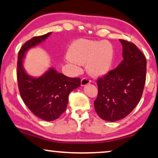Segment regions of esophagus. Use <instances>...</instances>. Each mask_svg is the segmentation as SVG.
<instances>
[{
	"label": "esophagus",
	"instance_id": "34e87169",
	"mask_svg": "<svg viewBox=\"0 0 158 158\" xmlns=\"http://www.w3.org/2000/svg\"><path fill=\"white\" fill-rule=\"evenodd\" d=\"M90 83H91L90 80L88 79V78H85H85H83L81 81V86H85V85L89 84Z\"/></svg>",
	"mask_w": 158,
	"mask_h": 158
}]
</instances>
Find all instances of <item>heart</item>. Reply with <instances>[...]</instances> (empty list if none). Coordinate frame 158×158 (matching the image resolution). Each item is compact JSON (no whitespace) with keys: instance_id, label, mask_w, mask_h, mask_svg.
Listing matches in <instances>:
<instances>
[{"instance_id":"1","label":"heart","mask_w":158,"mask_h":158,"mask_svg":"<svg viewBox=\"0 0 158 158\" xmlns=\"http://www.w3.org/2000/svg\"><path fill=\"white\" fill-rule=\"evenodd\" d=\"M66 61L77 67L87 64V69L93 76L106 75L111 69L114 61V50L108 41L76 40L68 50Z\"/></svg>"}]
</instances>
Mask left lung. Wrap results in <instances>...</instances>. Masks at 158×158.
<instances>
[{
	"mask_svg": "<svg viewBox=\"0 0 158 158\" xmlns=\"http://www.w3.org/2000/svg\"><path fill=\"white\" fill-rule=\"evenodd\" d=\"M123 60L116 69L97 81L94 101L97 114L103 120L116 122L126 117L141 98L146 81L147 60L135 44L119 40Z\"/></svg>",
	"mask_w": 158,
	"mask_h": 158,
	"instance_id": "8db88e82",
	"label": "left lung"
}]
</instances>
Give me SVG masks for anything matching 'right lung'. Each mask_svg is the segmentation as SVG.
Returning a JSON list of instances; mask_svg holds the SVG:
<instances>
[{
	"label": "right lung",
	"mask_w": 158,
	"mask_h": 158,
	"mask_svg": "<svg viewBox=\"0 0 158 158\" xmlns=\"http://www.w3.org/2000/svg\"><path fill=\"white\" fill-rule=\"evenodd\" d=\"M52 32L35 36L23 44L18 53L17 82L20 96L35 116L42 119L53 121L65 111L69 94L81 85L80 78H72L50 67L40 77H34L25 71L23 63L25 54L38 46Z\"/></svg>",
	"instance_id": "add662e5"
}]
</instances>
